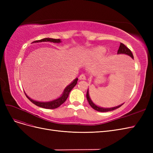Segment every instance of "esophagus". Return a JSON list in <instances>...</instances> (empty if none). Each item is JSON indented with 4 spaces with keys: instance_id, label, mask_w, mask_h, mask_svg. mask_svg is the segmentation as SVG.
Returning a JSON list of instances; mask_svg holds the SVG:
<instances>
[{
    "instance_id": "esophagus-1",
    "label": "esophagus",
    "mask_w": 153,
    "mask_h": 153,
    "mask_svg": "<svg viewBox=\"0 0 153 153\" xmlns=\"http://www.w3.org/2000/svg\"><path fill=\"white\" fill-rule=\"evenodd\" d=\"M79 79L80 80H86V76H85V75H84V74H82V75H80Z\"/></svg>"
}]
</instances>
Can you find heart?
<instances>
[{
    "label": "heart",
    "mask_w": 153,
    "mask_h": 153,
    "mask_svg": "<svg viewBox=\"0 0 153 153\" xmlns=\"http://www.w3.org/2000/svg\"><path fill=\"white\" fill-rule=\"evenodd\" d=\"M105 52V48L103 47H98L83 52L81 55V58L83 61H88V60L100 57L103 55Z\"/></svg>",
    "instance_id": "obj_1"
}]
</instances>
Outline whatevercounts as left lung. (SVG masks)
<instances>
[{
    "mask_svg": "<svg viewBox=\"0 0 153 153\" xmlns=\"http://www.w3.org/2000/svg\"><path fill=\"white\" fill-rule=\"evenodd\" d=\"M121 53L128 55H129V56H130L132 59H133V54L131 52V50H129L128 48H127L123 43H121V44H120V46H119V50L117 51V54H121ZM86 97H87V100L88 101V102H89V104L90 105L91 107L93 109H94L97 111H98V112H109V111H112V110H115V109L119 108L120 106H121L124 104V103H123V104L120 105L119 106H115V107H112V108H102V107H100V106H97L96 105H95L93 102H92L91 98H90V96H89V90H88V89H87V92Z\"/></svg>",
    "mask_w": 153,
    "mask_h": 153,
    "instance_id": "8db88e82",
    "label": "left lung"
}]
</instances>
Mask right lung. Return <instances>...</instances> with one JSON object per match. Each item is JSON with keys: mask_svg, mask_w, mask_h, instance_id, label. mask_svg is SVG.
Instances as JSON below:
<instances>
[{"mask_svg": "<svg viewBox=\"0 0 153 153\" xmlns=\"http://www.w3.org/2000/svg\"><path fill=\"white\" fill-rule=\"evenodd\" d=\"M47 41H50V42H53L55 43H61V41L60 39H53V38H44L38 41H35L32 43H39V42H47ZM77 81H78V78H76V79L74 80L70 84L68 85L65 89H64L63 93L61 97H59L57 99L52 100L51 101H47V102H41V101H35L32 100L30 98L27 96L25 94L27 98H28L32 103H33L34 105L39 106V107L43 108H47V109H54V108H57L59 106H61L62 103L65 102L66 100H67L68 97L69 96V92L72 90L73 88L77 84Z\"/></svg>", "mask_w": 153, "mask_h": 153, "instance_id": "1", "label": "right lung"}]
</instances>
